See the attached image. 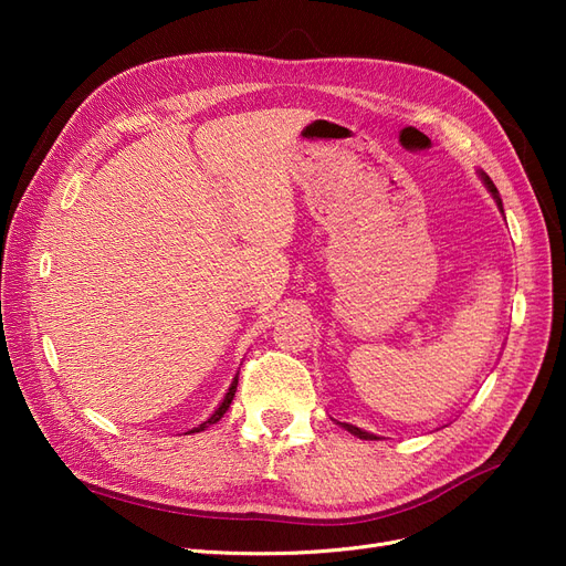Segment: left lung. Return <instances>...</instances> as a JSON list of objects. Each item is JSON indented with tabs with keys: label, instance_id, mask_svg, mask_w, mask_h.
Wrapping results in <instances>:
<instances>
[{
	"label": "left lung",
	"instance_id": "left-lung-1",
	"mask_svg": "<svg viewBox=\"0 0 566 566\" xmlns=\"http://www.w3.org/2000/svg\"><path fill=\"white\" fill-rule=\"evenodd\" d=\"M479 177H482V181L486 184V188L491 191V196H493V200H495V205H499L501 208V212H503V200H501V196H499V188L493 186V181L489 179V175L486 172H479ZM342 427H345L347 432H352L354 437H358V439H378L375 434H370V432H366V430H361V427H356V424H349V422H342Z\"/></svg>",
	"mask_w": 566,
	"mask_h": 566
}]
</instances>
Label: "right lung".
<instances>
[{
  "label": "right lung",
  "instance_id": "right-lung-1",
  "mask_svg": "<svg viewBox=\"0 0 566 566\" xmlns=\"http://www.w3.org/2000/svg\"><path fill=\"white\" fill-rule=\"evenodd\" d=\"M235 387H238V375H235V378H233V382H231V387H229V391H227V397H224V401H221L219 403V408H214V413L208 418V420H205V422H200L198 427H193V430L191 432H202L205 430V427H210V424H214V422H219L221 418H224V413H227V410H229V406H231V401H233V394H235ZM191 432H188V434H191Z\"/></svg>",
  "mask_w": 566,
  "mask_h": 566
}]
</instances>
